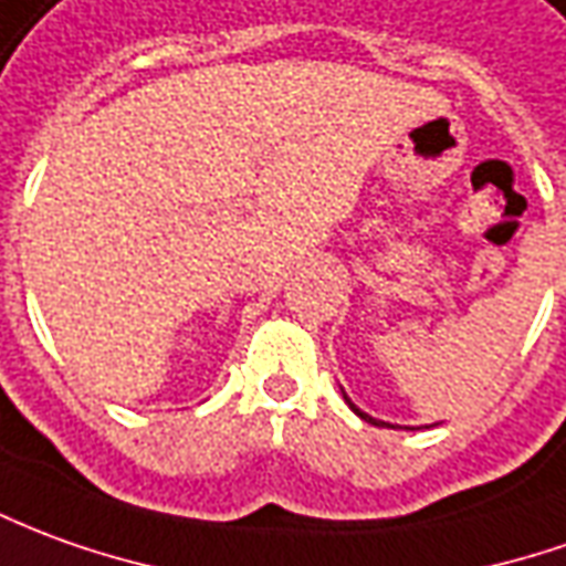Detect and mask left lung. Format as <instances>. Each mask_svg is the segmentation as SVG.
Here are the masks:
<instances>
[{
	"instance_id": "obj_1",
	"label": "left lung",
	"mask_w": 566,
	"mask_h": 566,
	"mask_svg": "<svg viewBox=\"0 0 566 566\" xmlns=\"http://www.w3.org/2000/svg\"><path fill=\"white\" fill-rule=\"evenodd\" d=\"M342 397H345V403H348V407L354 409V412H357V416H360V419H364V422H369V424H379V428H395V424H388V422H379V419H373V416H366L364 409H357V403H350V397L345 395V391H342Z\"/></svg>"
}]
</instances>
